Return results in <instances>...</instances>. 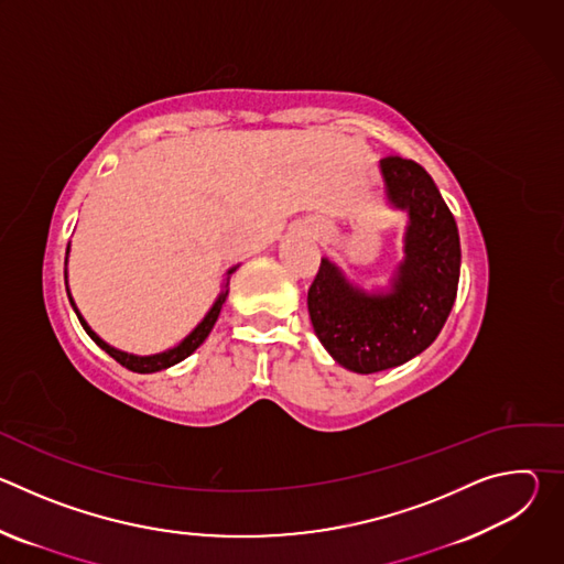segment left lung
Returning <instances> with one entry per match:
<instances>
[{
    "instance_id": "8db88e82",
    "label": "left lung",
    "mask_w": 564,
    "mask_h": 564,
    "mask_svg": "<svg viewBox=\"0 0 564 564\" xmlns=\"http://www.w3.org/2000/svg\"><path fill=\"white\" fill-rule=\"evenodd\" d=\"M386 198L409 214L404 259L386 292H366L330 259L307 290L314 335L330 357L359 375L401 366L424 352L442 333L457 296L459 234L429 172L390 155L379 163Z\"/></svg>"
}]
</instances>
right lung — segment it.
Returning <instances> with one entry per match:
<instances>
[{"label":"right lung","mask_w":564,"mask_h":564,"mask_svg":"<svg viewBox=\"0 0 564 564\" xmlns=\"http://www.w3.org/2000/svg\"><path fill=\"white\" fill-rule=\"evenodd\" d=\"M68 252H70V246L66 248V261H68ZM236 268H238V265H236ZM236 268H229V270H227L225 281H223V290H220V294L216 296L214 305L207 310V314L203 316L200 324H198L178 346H174V348H170V350H163V352H155V355H144V357H142V355H131V352L118 350V348L109 346L105 339H100V337L91 330V326L87 324L85 316L79 314V310H77V305H75V301H73V296H70L66 270H64V279H66V294H68V301H70V305H73V310H75V314H77V318H79V324H83V328L87 330V335H89L107 355H111L120 366H124V368H129V370H133V372H158V370H165V368H172V366L181 364L183 359H187V357L207 339V335L212 333V328H214V324H216V318H218V314H220V307H223V303H225V299H227V294H229V276L236 272Z\"/></svg>","instance_id":"add662e5"}]
</instances>
